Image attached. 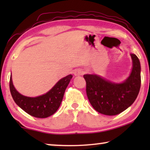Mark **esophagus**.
Here are the masks:
<instances>
[{"label":"esophagus","instance_id":"1","mask_svg":"<svg viewBox=\"0 0 150 150\" xmlns=\"http://www.w3.org/2000/svg\"><path fill=\"white\" fill-rule=\"evenodd\" d=\"M84 73V71L83 69H75L74 71V74L75 76H81L83 75Z\"/></svg>","mask_w":150,"mask_h":150}]
</instances>
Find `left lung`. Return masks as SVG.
Segmentation results:
<instances>
[{"label": "left lung", "mask_w": 150, "mask_h": 150, "mask_svg": "<svg viewBox=\"0 0 150 150\" xmlns=\"http://www.w3.org/2000/svg\"><path fill=\"white\" fill-rule=\"evenodd\" d=\"M132 67L124 82L117 83L97 74H85L86 92L96 111L106 115H116L135 101L141 87V64L136 54L130 53Z\"/></svg>", "instance_id": "left-lung-1"}]
</instances>
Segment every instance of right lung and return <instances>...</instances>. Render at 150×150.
Wrapping results in <instances>:
<instances>
[{
    "instance_id": "obj_1",
    "label": "right lung",
    "mask_w": 150,
    "mask_h": 150,
    "mask_svg": "<svg viewBox=\"0 0 150 150\" xmlns=\"http://www.w3.org/2000/svg\"><path fill=\"white\" fill-rule=\"evenodd\" d=\"M73 76L69 74L59 80L47 93L38 97H27L20 94L14 87L11 76L9 88L12 98L17 105L30 115L46 118L58 110L62 102L65 89Z\"/></svg>"
}]
</instances>
